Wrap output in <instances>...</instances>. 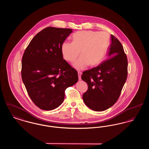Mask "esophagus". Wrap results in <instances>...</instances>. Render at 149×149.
Returning <instances> with one entry per match:
<instances>
[{"mask_svg":"<svg viewBox=\"0 0 149 149\" xmlns=\"http://www.w3.org/2000/svg\"><path fill=\"white\" fill-rule=\"evenodd\" d=\"M81 72L80 71H78V77H79V80H81Z\"/></svg>","mask_w":149,"mask_h":149,"instance_id":"34e87169","label":"esophagus"}]
</instances>
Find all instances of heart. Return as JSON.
<instances>
[{
    "instance_id": "b5f03b06",
    "label": "heart",
    "mask_w": 149,
    "mask_h": 149,
    "mask_svg": "<svg viewBox=\"0 0 149 149\" xmlns=\"http://www.w3.org/2000/svg\"><path fill=\"white\" fill-rule=\"evenodd\" d=\"M109 36L106 32L81 31L72 36V43L64 42L61 53L64 59L69 62L74 61L79 54L81 57L72 66L81 70L89 65L94 67L102 61L106 54Z\"/></svg>"
}]
</instances>
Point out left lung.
<instances>
[{"label": "left lung", "instance_id": "8db88e82", "mask_svg": "<svg viewBox=\"0 0 149 149\" xmlns=\"http://www.w3.org/2000/svg\"><path fill=\"white\" fill-rule=\"evenodd\" d=\"M108 58L99 66L84 71L81 79L88 85L83 99L86 106L95 111H103L118 99L127 77L128 62L123 47L111 35Z\"/></svg>", "mask_w": 149, "mask_h": 149}]
</instances>
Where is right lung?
Instances as JSON below:
<instances>
[{
  "instance_id": "1",
  "label": "right lung",
  "mask_w": 149,
  "mask_h": 149,
  "mask_svg": "<svg viewBox=\"0 0 149 149\" xmlns=\"http://www.w3.org/2000/svg\"><path fill=\"white\" fill-rule=\"evenodd\" d=\"M72 30L49 27L33 38L22 57V78L30 98L50 111L64 101L65 91L78 81V72L64 58L61 45Z\"/></svg>"
}]
</instances>
